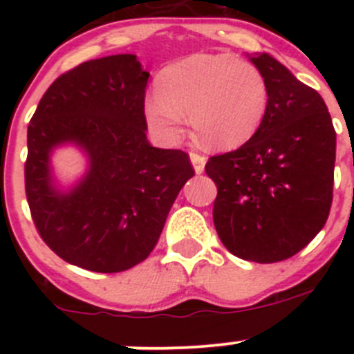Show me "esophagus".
I'll use <instances>...</instances> for the list:
<instances>
[{
    "instance_id": "esophagus-1",
    "label": "esophagus",
    "mask_w": 354,
    "mask_h": 354,
    "mask_svg": "<svg viewBox=\"0 0 354 354\" xmlns=\"http://www.w3.org/2000/svg\"><path fill=\"white\" fill-rule=\"evenodd\" d=\"M190 160H192V164H194L195 173L197 174L203 173V169H205V162H207L205 157L200 156V154H195V152H190Z\"/></svg>"
}]
</instances>
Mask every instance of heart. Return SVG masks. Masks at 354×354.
<instances>
[{
  "mask_svg": "<svg viewBox=\"0 0 354 354\" xmlns=\"http://www.w3.org/2000/svg\"><path fill=\"white\" fill-rule=\"evenodd\" d=\"M157 92L145 99L149 128L166 144L185 133L188 114L205 147L230 151L246 144L269 109V85L252 63L231 55H192L160 71Z\"/></svg>",
  "mask_w": 354,
  "mask_h": 354,
  "instance_id": "1",
  "label": "heart"
}]
</instances>
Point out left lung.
<instances>
[{
  "label": "left lung",
  "instance_id": "left-lung-1",
  "mask_svg": "<svg viewBox=\"0 0 354 354\" xmlns=\"http://www.w3.org/2000/svg\"><path fill=\"white\" fill-rule=\"evenodd\" d=\"M246 56L269 85L266 120L240 149L210 157L205 173L217 187L212 217L223 245L272 263L305 248L329 217L335 131L319 92L267 53Z\"/></svg>",
  "mask_w": 354,
  "mask_h": 354
}]
</instances>
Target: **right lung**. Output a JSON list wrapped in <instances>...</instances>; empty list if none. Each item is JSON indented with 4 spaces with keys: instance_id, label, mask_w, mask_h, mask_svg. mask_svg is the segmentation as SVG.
I'll return each instance as SVG.
<instances>
[{
    "instance_id": "right-lung-1",
    "label": "right lung",
    "mask_w": 354,
    "mask_h": 354,
    "mask_svg": "<svg viewBox=\"0 0 354 354\" xmlns=\"http://www.w3.org/2000/svg\"><path fill=\"white\" fill-rule=\"evenodd\" d=\"M149 71L135 55L78 65L53 82L27 130L25 192L35 227L68 263L121 272L144 262L181 188L188 154L152 147L144 114ZM75 147L86 171L55 176L52 154Z\"/></svg>"
}]
</instances>
